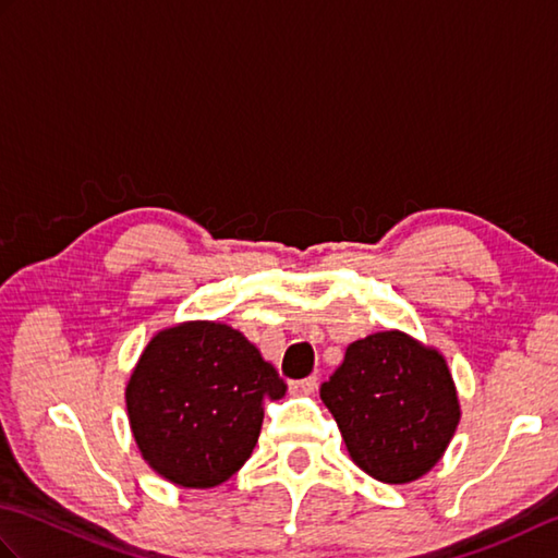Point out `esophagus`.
I'll list each match as a JSON object with an SVG mask.
<instances>
[{"label": "esophagus", "instance_id": "esophagus-1", "mask_svg": "<svg viewBox=\"0 0 558 558\" xmlns=\"http://www.w3.org/2000/svg\"><path fill=\"white\" fill-rule=\"evenodd\" d=\"M318 386V378L316 376H306V378H300V381H292L290 384V390L294 396H312L314 390Z\"/></svg>", "mask_w": 558, "mask_h": 558}]
</instances>
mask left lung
I'll use <instances>...</instances> for the list:
<instances>
[{"instance_id":"obj_1","label":"left lung","mask_w":558,"mask_h":558,"mask_svg":"<svg viewBox=\"0 0 558 558\" xmlns=\"http://www.w3.org/2000/svg\"><path fill=\"white\" fill-rule=\"evenodd\" d=\"M322 400L354 465L386 484L426 475L460 422L444 354L400 330L354 340L322 386Z\"/></svg>"}]
</instances>
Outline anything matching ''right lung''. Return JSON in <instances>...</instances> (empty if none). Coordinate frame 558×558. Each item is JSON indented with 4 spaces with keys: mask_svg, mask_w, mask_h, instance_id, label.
<instances>
[{
    "mask_svg": "<svg viewBox=\"0 0 558 558\" xmlns=\"http://www.w3.org/2000/svg\"><path fill=\"white\" fill-rule=\"evenodd\" d=\"M276 366L240 330L216 322L165 328L126 384L136 446L160 477L184 489L230 480L252 456L264 400L286 396Z\"/></svg>",
    "mask_w": 558,
    "mask_h": 558,
    "instance_id": "1",
    "label": "right lung"
}]
</instances>
